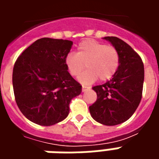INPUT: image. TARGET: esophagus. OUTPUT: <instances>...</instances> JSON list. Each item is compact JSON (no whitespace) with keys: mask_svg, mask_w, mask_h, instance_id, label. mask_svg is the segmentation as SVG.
<instances>
[{"mask_svg":"<svg viewBox=\"0 0 159 159\" xmlns=\"http://www.w3.org/2000/svg\"><path fill=\"white\" fill-rule=\"evenodd\" d=\"M88 89H89V87L83 86V88H82V91H83V92H85V91H87Z\"/></svg>","mask_w":159,"mask_h":159,"instance_id":"obj_1","label":"esophagus"}]
</instances>
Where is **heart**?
I'll use <instances>...</instances> for the list:
<instances>
[{
  "label": "heart",
  "instance_id": "1",
  "mask_svg": "<svg viewBox=\"0 0 159 159\" xmlns=\"http://www.w3.org/2000/svg\"><path fill=\"white\" fill-rule=\"evenodd\" d=\"M86 64L87 70L79 76L83 84H91L100 78L107 81L115 75L119 66V54L112 46H107L95 40L88 39L80 42L76 54L69 53L65 65L71 76L81 74Z\"/></svg>",
  "mask_w": 159,
  "mask_h": 159
}]
</instances>
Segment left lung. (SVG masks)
<instances>
[{
	"mask_svg": "<svg viewBox=\"0 0 159 159\" xmlns=\"http://www.w3.org/2000/svg\"><path fill=\"white\" fill-rule=\"evenodd\" d=\"M103 39L111 43L119 54V66L111 79L93 87L97 100L89 111L98 123L114 126L129 119L141 100L144 83V65L135 51L115 36Z\"/></svg>",
	"mask_w": 159,
	"mask_h": 159,
	"instance_id": "obj_1",
	"label": "left lung"
}]
</instances>
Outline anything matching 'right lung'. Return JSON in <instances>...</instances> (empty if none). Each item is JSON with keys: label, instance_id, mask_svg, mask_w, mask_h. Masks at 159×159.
Instances as JSON below:
<instances>
[{"label": "right lung", "instance_id": "add662e5", "mask_svg": "<svg viewBox=\"0 0 159 159\" xmlns=\"http://www.w3.org/2000/svg\"><path fill=\"white\" fill-rule=\"evenodd\" d=\"M71 41L41 38L16 60L12 86L16 103L24 116L42 126L61 122L69 114V105L82 92V86L65 65Z\"/></svg>", "mask_w": 159, "mask_h": 159}]
</instances>
